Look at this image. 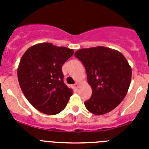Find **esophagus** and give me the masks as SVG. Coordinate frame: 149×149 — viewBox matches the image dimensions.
<instances>
[{
    "instance_id": "obj_1",
    "label": "esophagus",
    "mask_w": 149,
    "mask_h": 149,
    "mask_svg": "<svg viewBox=\"0 0 149 149\" xmlns=\"http://www.w3.org/2000/svg\"><path fill=\"white\" fill-rule=\"evenodd\" d=\"M77 87H78V84H77V83H76L75 84H74V89H77Z\"/></svg>"
}]
</instances>
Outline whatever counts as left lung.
<instances>
[{"instance_id":"obj_1","label":"left lung","mask_w":149,"mask_h":149,"mask_svg":"<svg viewBox=\"0 0 149 149\" xmlns=\"http://www.w3.org/2000/svg\"><path fill=\"white\" fill-rule=\"evenodd\" d=\"M74 56L84 64L92 96L84 102L95 115L106 114L125 98L130 86L132 70L119 51L98 46L77 51Z\"/></svg>"}]
</instances>
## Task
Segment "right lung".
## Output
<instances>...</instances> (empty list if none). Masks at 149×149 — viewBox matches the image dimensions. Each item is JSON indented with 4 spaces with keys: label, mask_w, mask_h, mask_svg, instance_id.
Listing matches in <instances>:
<instances>
[{
    "label": "right lung",
    "mask_w": 149,
    "mask_h": 149,
    "mask_svg": "<svg viewBox=\"0 0 149 149\" xmlns=\"http://www.w3.org/2000/svg\"><path fill=\"white\" fill-rule=\"evenodd\" d=\"M74 51L51 43L30 47L18 68V79L24 95L36 110L55 115L66 107L72 90L63 82L62 66Z\"/></svg>",
    "instance_id": "right-lung-1"
}]
</instances>
